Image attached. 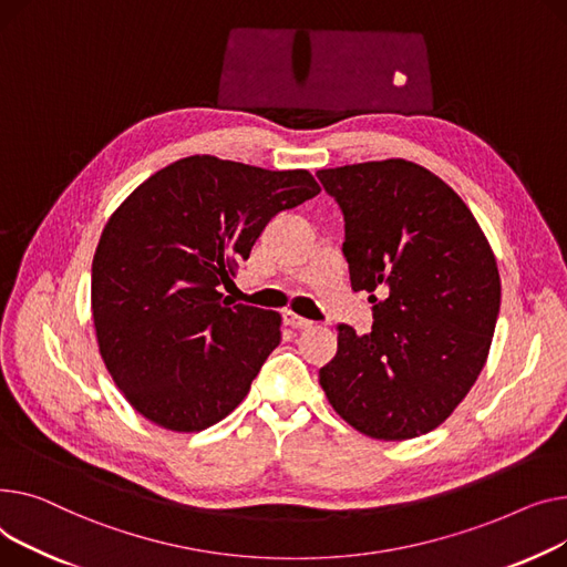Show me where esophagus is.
I'll use <instances>...</instances> for the list:
<instances>
[{"mask_svg": "<svg viewBox=\"0 0 567 567\" xmlns=\"http://www.w3.org/2000/svg\"><path fill=\"white\" fill-rule=\"evenodd\" d=\"M284 322H286L288 327H292V329H307V327H311V320H307V318H302V316H297V313H292V311H286V313H284Z\"/></svg>", "mask_w": 567, "mask_h": 567, "instance_id": "34e87169", "label": "esophagus"}]
</instances>
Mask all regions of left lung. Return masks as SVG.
<instances>
[{"label":"left lung","mask_w":567,"mask_h":567,"mask_svg":"<svg viewBox=\"0 0 567 567\" xmlns=\"http://www.w3.org/2000/svg\"><path fill=\"white\" fill-rule=\"evenodd\" d=\"M346 217L352 290L373 329L339 324L320 369L334 412L361 435L403 442L442 425L481 375L502 279L467 204L425 166L389 157L320 169Z\"/></svg>","instance_id":"obj_1"}]
</instances>
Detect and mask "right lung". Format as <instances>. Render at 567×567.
Here are the masks:
<instances>
[{"mask_svg":"<svg viewBox=\"0 0 567 567\" xmlns=\"http://www.w3.org/2000/svg\"><path fill=\"white\" fill-rule=\"evenodd\" d=\"M320 194L307 169L189 155L112 213L93 254L97 350L151 423L198 432L236 410L281 341V316L233 305L236 277L268 221Z\"/></svg>","mask_w":567,"mask_h":567,"instance_id":"right-lung-1","label":"right lung"}]
</instances>
